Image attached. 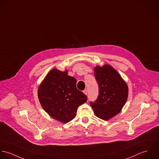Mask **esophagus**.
<instances>
[{
  "label": "esophagus",
  "instance_id": "1",
  "mask_svg": "<svg viewBox=\"0 0 159 159\" xmlns=\"http://www.w3.org/2000/svg\"><path fill=\"white\" fill-rule=\"evenodd\" d=\"M83 92H84V93L85 95H87V94H88V90H87V89H85V90L83 91Z\"/></svg>",
  "mask_w": 159,
  "mask_h": 159
}]
</instances>
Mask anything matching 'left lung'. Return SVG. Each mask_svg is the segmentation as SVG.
Wrapping results in <instances>:
<instances>
[{
	"mask_svg": "<svg viewBox=\"0 0 159 159\" xmlns=\"http://www.w3.org/2000/svg\"><path fill=\"white\" fill-rule=\"evenodd\" d=\"M94 72L99 95L90 106L96 117L108 120L119 114L125 104L128 87L120 74L109 64L96 66Z\"/></svg>",
	"mask_w": 159,
	"mask_h": 159,
	"instance_id": "1",
	"label": "left lung"
}]
</instances>
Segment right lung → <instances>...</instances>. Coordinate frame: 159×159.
<instances>
[{
	"instance_id": "1",
	"label": "right lung",
	"mask_w": 159,
	"mask_h": 159,
	"mask_svg": "<svg viewBox=\"0 0 159 159\" xmlns=\"http://www.w3.org/2000/svg\"><path fill=\"white\" fill-rule=\"evenodd\" d=\"M77 80L67 70L52 69L39 86L37 95L45 111L53 119L66 124L75 118L87 96L76 88Z\"/></svg>"
}]
</instances>
